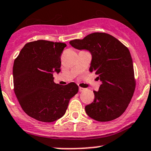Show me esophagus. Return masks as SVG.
<instances>
[{"instance_id":"1","label":"esophagus","mask_w":151,"mask_h":151,"mask_svg":"<svg viewBox=\"0 0 151 151\" xmlns=\"http://www.w3.org/2000/svg\"><path fill=\"white\" fill-rule=\"evenodd\" d=\"M85 90H86V89L83 88L79 87V91H80V92H83V91H84Z\"/></svg>"}]
</instances>
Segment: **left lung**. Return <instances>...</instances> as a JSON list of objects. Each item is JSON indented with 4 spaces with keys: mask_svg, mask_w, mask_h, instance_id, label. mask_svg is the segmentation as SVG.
Wrapping results in <instances>:
<instances>
[{
    "mask_svg": "<svg viewBox=\"0 0 151 151\" xmlns=\"http://www.w3.org/2000/svg\"><path fill=\"white\" fill-rule=\"evenodd\" d=\"M78 50L91 54L90 71L98 75L99 90L93 102L85 107L87 115L100 122L113 121L124 113L135 88L134 70L128 48L112 35L93 33L69 42Z\"/></svg>",
    "mask_w": 151,
    "mask_h": 151,
    "instance_id": "8db88e82",
    "label": "left lung"
}]
</instances>
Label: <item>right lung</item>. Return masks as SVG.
Segmentation results:
<instances>
[{
  "label": "right lung",
  "mask_w": 151,
  "mask_h": 151,
  "mask_svg": "<svg viewBox=\"0 0 151 151\" xmlns=\"http://www.w3.org/2000/svg\"><path fill=\"white\" fill-rule=\"evenodd\" d=\"M66 44L38 40L26 43L15 59L14 92L27 115L50 123L64 116L70 99L78 91L75 83L60 86L53 73L60 72V55Z\"/></svg>",
  "instance_id": "obj_1"
}]
</instances>
